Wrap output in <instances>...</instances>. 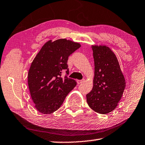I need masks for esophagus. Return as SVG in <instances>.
I'll return each instance as SVG.
<instances>
[{"label": "esophagus", "instance_id": "1", "mask_svg": "<svg viewBox=\"0 0 145 145\" xmlns=\"http://www.w3.org/2000/svg\"><path fill=\"white\" fill-rule=\"evenodd\" d=\"M84 82V80H77V83L79 84H81Z\"/></svg>", "mask_w": 145, "mask_h": 145}]
</instances>
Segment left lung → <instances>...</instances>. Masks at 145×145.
I'll return each instance as SVG.
<instances>
[{"mask_svg": "<svg viewBox=\"0 0 145 145\" xmlns=\"http://www.w3.org/2000/svg\"><path fill=\"white\" fill-rule=\"evenodd\" d=\"M95 62L93 87L86 95L89 107L97 112H110L121 100L125 81L115 54L106 46H93Z\"/></svg>", "mask_w": 145, "mask_h": 145, "instance_id": "obj_1", "label": "left lung"}]
</instances>
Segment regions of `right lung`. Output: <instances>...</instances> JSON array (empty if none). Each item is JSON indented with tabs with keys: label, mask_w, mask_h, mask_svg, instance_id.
Listing matches in <instances>:
<instances>
[{
	"label": "right lung",
	"mask_w": 145,
	"mask_h": 145,
	"mask_svg": "<svg viewBox=\"0 0 145 145\" xmlns=\"http://www.w3.org/2000/svg\"><path fill=\"white\" fill-rule=\"evenodd\" d=\"M81 47L80 43L66 39L48 41L35 57L28 76L31 97L40 112L52 114L63 103L76 82L67 77V61L70 55ZM63 72L67 73L61 77Z\"/></svg>",
	"instance_id": "right-lung-1"
}]
</instances>
